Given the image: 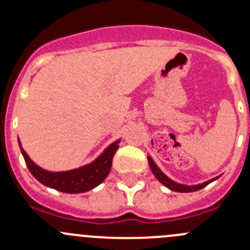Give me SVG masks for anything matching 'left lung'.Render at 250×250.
<instances>
[{
    "instance_id": "1",
    "label": "left lung",
    "mask_w": 250,
    "mask_h": 250,
    "mask_svg": "<svg viewBox=\"0 0 250 250\" xmlns=\"http://www.w3.org/2000/svg\"><path fill=\"white\" fill-rule=\"evenodd\" d=\"M147 161H148V166H150L151 170H152L153 175L156 176V179H157L162 185H165L166 188H168L172 191H175V192H193V191H198L201 190V188H206L208 184L213 183L214 180H216V179L220 176V175L215 176V178L210 179V180L204 181L202 184H197V185H184V184L176 183V181H174L170 178H168V176L166 175L160 168H158V166L153 162V160L150 157V156H147Z\"/></svg>"
}]
</instances>
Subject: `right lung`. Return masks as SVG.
<instances>
[{
	"label": "right lung",
	"mask_w": 250,
	"mask_h": 250,
	"mask_svg": "<svg viewBox=\"0 0 250 250\" xmlns=\"http://www.w3.org/2000/svg\"><path fill=\"white\" fill-rule=\"evenodd\" d=\"M120 141L121 139L111 143L93 162L88 165L82 166L76 169L65 170V172H50L37 166L25 152L21 143L18 139L20 151L30 173L47 188L65 193L87 192L100 185L109 175L111 166H112V158L117 151Z\"/></svg>",
	"instance_id": "obj_1"
}]
</instances>
